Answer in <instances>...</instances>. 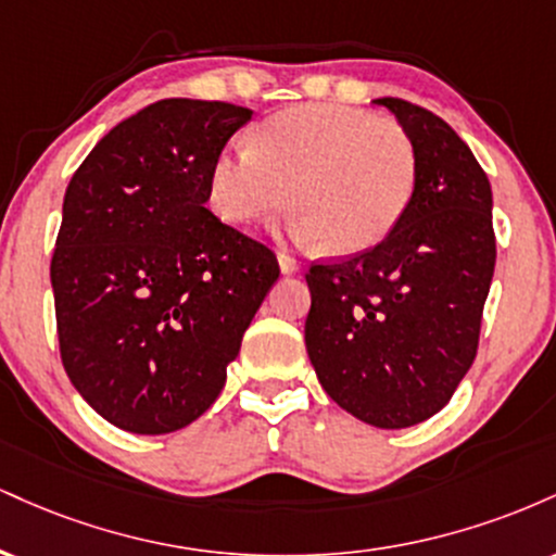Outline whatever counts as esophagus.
Segmentation results:
<instances>
[{"label": "esophagus", "mask_w": 556, "mask_h": 556, "mask_svg": "<svg viewBox=\"0 0 556 556\" xmlns=\"http://www.w3.org/2000/svg\"><path fill=\"white\" fill-rule=\"evenodd\" d=\"M277 258H279V269H282V274H295V271L300 269V261H298V258H292L290 253L279 251V253H277Z\"/></svg>", "instance_id": "34e87169"}]
</instances>
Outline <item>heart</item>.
I'll return each mask as SVG.
<instances>
[{
    "instance_id": "obj_1",
    "label": "heart",
    "mask_w": 556,
    "mask_h": 556,
    "mask_svg": "<svg viewBox=\"0 0 556 556\" xmlns=\"http://www.w3.org/2000/svg\"><path fill=\"white\" fill-rule=\"evenodd\" d=\"M418 182L416 143L394 119L342 104L292 106L225 149L208 169V203L227 225L300 212L305 238L334 253L379 245L410 208Z\"/></svg>"
}]
</instances>
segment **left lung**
I'll use <instances>...</instances> for the list:
<instances>
[{"instance_id": "1", "label": "left lung", "mask_w": 556, "mask_h": 556, "mask_svg": "<svg viewBox=\"0 0 556 556\" xmlns=\"http://www.w3.org/2000/svg\"><path fill=\"white\" fill-rule=\"evenodd\" d=\"M376 104L416 143V195L379 245L311 264L305 348L350 416L407 429L442 410L476 358L496 238L489 177L465 140L410 101Z\"/></svg>"}]
</instances>
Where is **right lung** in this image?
Wrapping results in <instances>:
<instances>
[{
	"mask_svg": "<svg viewBox=\"0 0 556 556\" xmlns=\"http://www.w3.org/2000/svg\"><path fill=\"white\" fill-rule=\"evenodd\" d=\"M251 117L162 99L112 127L67 185L52 256L62 366L117 429L203 416L277 282L271 248L206 208L212 162Z\"/></svg>",
	"mask_w": 556,
	"mask_h": 556,
	"instance_id": "1",
	"label": "right lung"
}]
</instances>
